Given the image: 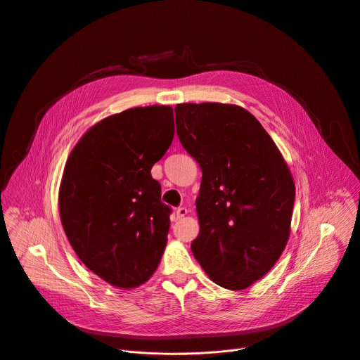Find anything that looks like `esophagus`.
<instances>
[{"mask_svg":"<svg viewBox=\"0 0 360 360\" xmlns=\"http://www.w3.org/2000/svg\"><path fill=\"white\" fill-rule=\"evenodd\" d=\"M187 214V209L184 207V206H181V207H179L177 210H176V216H177V219H181V217H184Z\"/></svg>","mask_w":360,"mask_h":360,"instance_id":"esophagus-1","label":"esophagus"}]
</instances>
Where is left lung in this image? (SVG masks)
Listing matches in <instances>:
<instances>
[{
  "label": "left lung",
  "mask_w": 360,
  "mask_h": 360,
  "mask_svg": "<svg viewBox=\"0 0 360 360\" xmlns=\"http://www.w3.org/2000/svg\"><path fill=\"white\" fill-rule=\"evenodd\" d=\"M177 135L202 169L193 255L212 281L243 290L281 257L290 236L295 186L259 121L236 105L180 103Z\"/></svg>",
  "instance_id": "8db88e82"
}]
</instances>
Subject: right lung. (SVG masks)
Listing matches in <instances>:
<instances>
[{
  "label": "right lung",
  "mask_w": 360,
  "mask_h": 360,
  "mask_svg": "<svg viewBox=\"0 0 360 360\" xmlns=\"http://www.w3.org/2000/svg\"><path fill=\"white\" fill-rule=\"evenodd\" d=\"M173 136L172 106L131 108L94 125L68 158L59 190L65 233L110 285H141L160 264L172 207L151 167Z\"/></svg>",
  "instance_id": "1"
}]
</instances>
